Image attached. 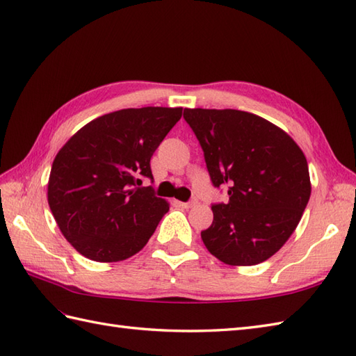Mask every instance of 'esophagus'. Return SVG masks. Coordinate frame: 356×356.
Masks as SVG:
<instances>
[{
	"instance_id": "1",
	"label": "esophagus",
	"mask_w": 356,
	"mask_h": 356,
	"mask_svg": "<svg viewBox=\"0 0 356 356\" xmlns=\"http://www.w3.org/2000/svg\"><path fill=\"white\" fill-rule=\"evenodd\" d=\"M181 208H185V209H189V208H194V206L197 204V200H191V202H188V203H179Z\"/></svg>"
}]
</instances>
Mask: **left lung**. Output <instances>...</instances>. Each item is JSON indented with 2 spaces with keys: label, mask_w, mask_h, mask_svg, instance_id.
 Masks as SVG:
<instances>
[{
  "label": "left lung",
  "mask_w": 356,
  "mask_h": 356,
  "mask_svg": "<svg viewBox=\"0 0 356 356\" xmlns=\"http://www.w3.org/2000/svg\"><path fill=\"white\" fill-rule=\"evenodd\" d=\"M204 152L212 184L229 202L212 206L202 232L211 254L227 266H256L293 235L311 195L308 162L285 130L235 109H185Z\"/></svg>",
  "instance_id": "1"
}]
</instances>
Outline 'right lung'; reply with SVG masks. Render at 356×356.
I'll return each instance as SVG.
<instances>
[{"mask_svg":"<svg viewBox=\"0 0 356 356\" xmlns=\"http://www.w3.org/2000/svg\"><path fill=\"white\" fill-rule=\"evenodd\" d=\"M181 107H140L102 115L57 152L48 204L62 235L85 258L118 262L144 249L170 203L152 188L150 159L181 118Z\"/></svg>","mask_w":356,"mask_h":356,"instance_id":"add662e5","label":"right lung"}]
</instances>
